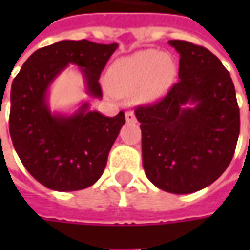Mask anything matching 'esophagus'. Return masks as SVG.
<instances>
[{
	"instance_id": "1",
	"label": "esophagus",
	"mask_w": 250,
	"mask_h": 250,
	"mask_svg": "<svg viewBox=\"0 0 250 250\" xmlns=\"http://www.w3.org/2000/svg\"><path fill=\"white\" fill-rule=\"evenodd\" d=\"M125 122L127 123H135L136 118L132 111H125Z\"/></svg>"
}]
</instances>
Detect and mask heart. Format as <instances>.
I'll list each match as a JSON object with an SVG mask.
<instances>
[{
	"mask_svg": "<svg viewBox=\"0 0 250 250\" xmlns=\"http://www.w3.org/2000/svg\"><path fill=\"white\" fill-rule=\"evenodd\" d=\"M175 76L171 57L157 51H142L115 62L107 73V87L118 96L141 92L146 100L166 92Z\"/></svg>",
	"mask_w": 250,
	"mask_h": 250,
	"instance_id": "heart-1",
	"label": "heart"
}]
</instances>
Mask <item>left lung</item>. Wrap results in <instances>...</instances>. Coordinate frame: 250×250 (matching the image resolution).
Here are the masks:
<instances>
[{
	"mask_svg": "<svg viewBox=\"0 0 250 250\" xmlns=\"http://www.w3.org/2000/svg\"><path fill=\"white\" fill-rule=\"evenodd\" d=\"M168 44L179 53V80L155 103L138 105L147 178L161 190L190 194L218 179L234 155L240 109L230 73L204 46Z\"/></svg>",
	"mask_w": 250,
	"mask_h": 250,
	"instance_id": "8db88e82",
	"label": "left lung"
}]
</instances>
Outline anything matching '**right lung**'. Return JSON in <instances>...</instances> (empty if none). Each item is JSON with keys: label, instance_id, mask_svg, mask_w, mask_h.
<instances>
[{"label": "right lung", "instance_id": "add662e5", "mask_svg": "<svg viewBox=\"0 0 250 250\" xmlns=\"http://www.w3.org/2000/svg\"><path fill=\"white\" fill-rule=\"evenodd\" d=\"M118 44L62 40L40 48L24 62L10 91L9 132L29 174L45 188L75 191L92 186L103 174L109 150L125 123L89 111L84 103L72 115L52 114L46 103L51 83L68 64L82 68L87 92L102 99L100 73Z\"/></svg>", "mask_w": 250, "mask_h": 250}]
</instances>
